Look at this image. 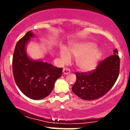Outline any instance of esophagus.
I'll use <instances>...</instances> for the list:
<instances>
[{"label":"esophagus","mask_w":130,"mask_h":130,"mask_svg":"<svg viewBox=\"0 0 130 130\" xmlns=\"http://www.w3.org/2000/svg\"><path fill=\"white\" fill-rule=\"evenodd\" d=\"M63 73L65 75L69 74V73H70V70L69 69H68V68H64L63 69Z\"/></svg>","instance_id":"34e87169"}]
</instances>
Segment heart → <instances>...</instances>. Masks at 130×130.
<instances>
[{"mask_svg":"<svg viewBox=\"0 0 130 130\" xmlns=\"http://www.w3.org/2000/svg\"><path fill=\"white\" fill-rule=\"evenodd\" d=\"M60 55L64 63L70 61L72 55L76 58L77 67L84 72L94 70L101 57V52L96 48V45L89 41L72 43L68 50L61 48Z\"/></svg>","mask_w":130,"mask_h":130,"instance_id":"b5f03b06","label":"heart"}]
</instances>
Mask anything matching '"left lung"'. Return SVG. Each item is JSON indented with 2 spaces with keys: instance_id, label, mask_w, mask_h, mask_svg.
I'll list each match as a JSON object with an SVG mask.
<instances>
[{
  "instance_id": "left-lung-1",
  "label": "left lung",
  "mask_w": 130,
  "mask_h": 130,
  "mask_svg": "<svg viewBox=\"0 0 130 130\" xmlns=\"http://www.w3.org/2000/svg\"><path fill=\"white\" fill-rule=\"evenodd\" d=\"M112 55L102 60L96 69L87 72H76V82L72 89L78 98L86 101L99 99L105 95L120 73V59L117 49Z\"/></svg>"
}]
</instances>
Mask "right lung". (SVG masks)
I'll list each match as a JSON object with an SVG mask.
<instances>
[{"label": "right lung", "instance_id": "add662e5", "mask_svg": "<svg viewBox=\"0 0 130 130\" xmlns=\"http://www.w3.org/2000/svg\"><path fill=\"white\" fill-rule=\"evenodd\" d=\"M32 36L31 31H28L17 43L12 58V72L15 83L22 92L31 99L38 100L52 92L55 82L61 77L62 68L29 58L26 45Z\"/></svg>", "mask_w": 130, "mask_h": 130}]
</instances>
